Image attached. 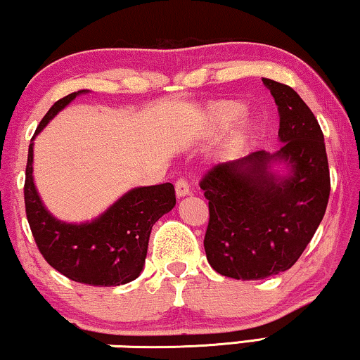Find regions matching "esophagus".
<instances>
[{
	"instance_id": "34e87169",
	"label": "esophagus",
	"mask_w": 360,
	"mask_h": 360,
	"mask_svg": "<svg viewBox=\"0 0 360 360\" xmlns=\"http://www.w3.org/2000/svg\"><path fill=\"white\" fill-rule=\"evenodd\" d=\"M174 187H176V195L178 197H186L191 194V189H189V184H187L186 179H178L174 182Z\"/></svg>"
}]
</instances>
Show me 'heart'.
Masks as SVG:
<instances>
[{
  "instance_id": "heart-1",
  "label": "heart",
  "mask_w": 360,
  "mask_h": 360,
  "mask_svg": "<svg viewBox=\"0 0 360 360\" xmlns=\"http://www.w3.org/2000/svg\"><path fill=\"white\" fill-rule=\"evenodd\" d=\"M243 111H244V106L238 103V101H231V100L218 101V103L212 105L210 110H208L207 122L212 131H223V129H228L231 126ZM248 127H249L248 122H243V124H240L238 131L234 132V143L243 142V137L245 131H248Z\"/></svg>"
}]
</instances>
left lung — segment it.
Listing matches in <instances>:
<instances>
[{
  "mask_svg": "<svg viewBox=\"0 0 360 360\" xmlns=\"http://www.w3.org/2000/svg\"><path fill=\"white\" fill-rule=\"evenodd\" d=\"M262 80L278 105L281 148L219 163L200 181L210 212L203 239L208 264L219 275L243 281L264 280L296 264L330 197L328 158L317 117L289 85ZM275 161L288 165V176L271 173Z\"/></svg>",
  "mask_w": 360,
  "mask_h": 360,
  "instance_id": "left-lung-1",
  "label": "left lung"
}]
</instances>
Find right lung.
Wrapping results in <instances>:
<instances>
[{"mask_svg": "<svg viewBox=\"0 0 360 360\" xmlns=\"http://www.w3.org/2000/svg\"><path fill=\"white\" fill-rule=\"evenodd\" d=\"M69 94L51 106L35 136L79 94ZM34 139V137H32ZM34 143L25 168V213L37 248L48 264L69 280L90 286H120L136 280L146 264L152 226L176 205L171 182L136 187L98 218L72 224L56 219L43 207L34 184Z\"/></svg>", "mask_w": 360, "mask_h": 360, "instance_id": "1", "label": "right lung"}]
</instances>
